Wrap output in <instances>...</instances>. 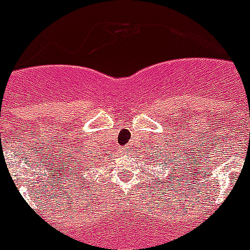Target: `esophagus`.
<instances>
[{
	"label": "esophagus",
	"mask_w": 250,
	"mask_h": 250,
	"mask_svg": "<svg viewBox=\"0 0 250 250\" xmlns=\"http://www.w3.org/2000/svg\"><path fill=\"white\" fill-rule=\"evenodd\" d=\"M123 150H125V151H128L129 146H125V147H123Z\"/></svg>",
	"instance_id": "obj_1"
}]
</instances>
